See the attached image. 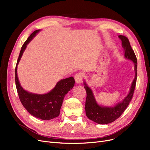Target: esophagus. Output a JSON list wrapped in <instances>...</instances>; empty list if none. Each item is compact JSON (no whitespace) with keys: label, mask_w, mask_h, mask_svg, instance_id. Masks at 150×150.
<instances>
[{"label":"esophagus","mask_w":150,"mask_h":150,"mask_svg":"<svg viewBox=\"0 0 150 150\" xmlns=\"http://www.w3.org/2000/svg\"><path fill=\"white\" fill-rule=\"evenodd\" d=\"M75 80L76 83L77 84H81L82 82V78H83V75L81 73H78L76 74L75 76Z\"/></svg>","instance_id":"34e87169"}]
</instances>
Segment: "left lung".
I'll return each mask as SVG.
<instances>
[{
	"instance_id": "obj_1",
	"label": "left lung",
	"mask_w": 150,
	"mask_h": 150,
	"mask_svg": "<svg viewBox=\"0 0 150 150\" xmlns=\"http://www.w3.org/2000/svg\"><path fill=\"white\" fill-rule=\"evenodd\" d=\"M119 38L122 41V46L124 50L125 58L131 60L134 62V65L135 76L133 80L129 92L122 101L119 102L114 106H106L100 105L93 95L92 90L89 86L84 81V89L86 91L87 97L86 100L85 111L86 114L88 119L100 125L108 124L113 122L117 119L125 111L129 105L130 101L132 98V96L134 91L137 75V61L136 54L132 49L128 39L122 35H119Z\"/></svg>"
}]
</instances>
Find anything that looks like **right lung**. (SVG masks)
Segmentation results:
<instances>
[{"instance_id":"1","label":"right lung","mask_w":150,"mask_h":150,"mask_svg":"<svg viewBox=\"0 0 150 150\" xmlns=\"http://www.w3.org/2000/svg\"><path fill=\"white\" fill-rule=\"evenodd\" d=\"M40 31V30H35L21 47L15 69V82L19 99L27 111L31 115L39 119L49 120L59 115L63 100L67 92L73 88L75 80L73 76L61 80L53 89L44 94L30 92L22 87L17 74L18 66L27 45Z\"/></svg>"}]
</instances>
